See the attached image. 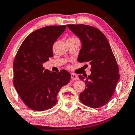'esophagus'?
<instances>
[{"mask_svg":"<svg viewBox=\"0 0 135 135\" xmlns=\"http://www.w3.org/2000/svg\"><path fill=\"white\" fill-rule=\"evenodd\" d=\"M71 79L72 80H78V76L75 73L71 74Z\"/></svg>","mask_w":135,"mask_h":135,"instance_id":"1","label":"esophagus"}]
</instances>
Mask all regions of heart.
<instances>
[{
	"mask_svg": "<svg viewBox=\"0 0 135 135\" xmlns=\"http://www.w3.org/2000/svg\"><path fill=\"white\" fill-rule=\"evenodd\" d=\"M78 40V39L77 38H76V37H71L69 38H68V39L67 40V41H69V40Z\"/></svg>",
	"mask_w": 135,
	"mask_h": 135,
	"instance_id": "b5f03b06",
	"label": "heart"
}]
</instances>
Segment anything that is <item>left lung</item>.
I'll return each instance as SVG.
<instances>
[{
	"label": "left lung",
	"instance_id": "obj_1",
	"mask_svg": "<svg viewBox=\"0 0 135 135\" xmlns=\"http://www.w3.org/2000/svg\"><path fill=\"white\" fill-rule=\"evenodd\" d=\"M68 29L82 43L78 60L91 65L90 75H79L86 84L79 94L81 103L98 108L109 101L115 91L120 75L116 60L107 38L97 28L84 24H68Z\"/></svg>",
	"mask_w": 135,
	"mask_h": 135
}]
</instances>
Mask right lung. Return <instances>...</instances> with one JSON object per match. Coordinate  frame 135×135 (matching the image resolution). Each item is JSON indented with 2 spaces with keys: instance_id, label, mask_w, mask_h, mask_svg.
<instances>
[{
  "instance_id": "right-lung-1",
  "label": "right lung",
  "mask_w": 135,
  "mask_h": 135,
  "mask_svg": "<svg viewBox=\"0 0 135 135\" xmlns=\"http://www.w3.org/2000/svg\"><path fill=\"white\" fill-rule=\"evenodd\" d=\"M66 26H49L30 33L19 48L13 62V85L26 106L35 111L52 108L71 75L45 70L43 64L53 56L52 46Z\"/></svg>"
}]
</instances>
